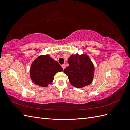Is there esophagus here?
<instances>
[{
    "mask_svg": "<svg viewBox=\"0 0 130 130\" xmlns=\"http://www.w3.org/2000/svg\"><path fill=\"white\" fill-rule=\"evenodd\" d=\"M62 68H63V69H64V68H66V64H63V65H62Z\"/></svg>",
    "mask_w": 130,
    "mask_h": 130,
    "instance_id": "1",
    "label": "esophagus"
}]
</instances>
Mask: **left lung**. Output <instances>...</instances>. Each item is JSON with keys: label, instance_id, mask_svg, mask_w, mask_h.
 <instances>
[{"label": "left lung", "instance_id": "1", "mask_svg": "<svg viewBox=\"0 0 130 130\" xmlns=\"http://www.w3.org/2000/svg\"><path fill=\"white\" fill-rule=\"evenodd\" d=\"M69 66L64 70L73 86L81 88L89 85L93 81L94 67L86 54L72 55L68 58Z\"/></svg>", "mask_w": 130, "mask_h": 130}]
</instances>
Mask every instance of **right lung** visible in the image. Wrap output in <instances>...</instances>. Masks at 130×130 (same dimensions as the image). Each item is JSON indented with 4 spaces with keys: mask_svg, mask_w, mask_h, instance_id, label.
Instances as JSON below:
<instances>
[{
    "mask_svg": "<svg viewBox=\"0 0 130 130\" xmlns=\"http://www.w3.org/2000/svg\"><path fill=\"white\" fill-rule=\"evenodd\" d=\"M63 70L58 63L49 55H41L35 59L30 68V76L34 83L47 87L54 80V76Z\"/></svg>",
    "mask_w": 130,
    "mask_h": 130,
    "instance_id": "obj_1",
    "label": "right lung"
}]
</instances>
